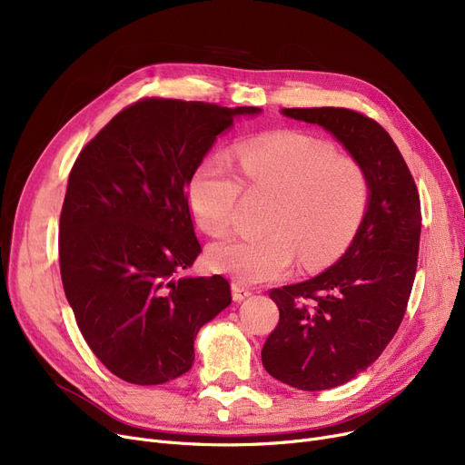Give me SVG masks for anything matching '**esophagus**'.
Returning a JSON list of instances; mask_svg holds the SVG:
<instances>
[{"mask_svg":"<svg viewBox=\"0 0 465 465\" xmlns=\"http://www.w3.org/2000/svg\"><path fill=\"white\" fill-rule=\"evenodd\" d=\"M232 296H233V302H242L251 296V290L239 282H232Z\"/></svg>","mask_w":465,"mask_h":465,"instance_id":"esophagus-1","label":"esophagus"}]
</instances>
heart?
I'll return each mask as SVG.
<instances>
[{
  "mask_svg": "<svg viewBox=\"0 0 465 465\" xmlns=\"http://www.w3.org/2000/svg\"><path fill=\"white\" fill-rule=\"evenodd\" d=\"M237 163L241 177L226 158H207L188 186L190 207L211 235L232 228L242 188L272 198L265 235L214 242V270L254 284L284 275L296 256L312 272L351 247L370 203V177L358 160L309 134L275 132L242 143Z\"/></svg>",
  "mask_w": 465,
  "mask_h": 465,
  "instance_id": "obj_1",
  "label": "heart"
}]
</instances>
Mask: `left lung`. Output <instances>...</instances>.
I'll use <instances>...</instances> for the list:
<instances>
[{
    "label": "left lung",
    "instance_id": "obj_1",
    "mask_svg": "<svg viewBox=\"0 0 465 465\" xmlns=\"http://www.w3.org/2000/svg\"><path fill=\"white\" fill-rule=\"evenodd\" d=\"M328 130L370 177V203L347 252L321 275L273 288L279 324L262 349L265 371L300 390L349 382L396 335L412 290L420 242V198L388 132L345 107L282 109Z\"/></svg>",
    "mask_w": 465,
    "mask_h": 465
}]
</instances>
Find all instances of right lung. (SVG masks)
Returning a JSON list of instances; mask_svg holds the SVG:
<instances>
[{"label":"right lung","instance_id":"right-lung-1","mask_svg":"<svg viewBox=\"0 0 465 465\" xmlns=\"http://www.w3.org/2000/svg\"><path fill=\"white\" fill-rule=\"evenodd\" d=\"M260 111L144 97L73 163L58 239L64 292L88 347L122 381L184 375L200 328L232 303L224 277L175 279L202 252L186 188L216 135Z\"/></svg>","mask_w":465,"mask_h":465}]
</instances>
